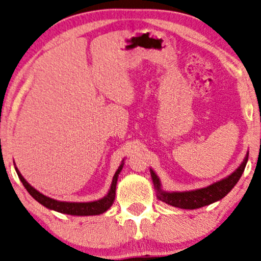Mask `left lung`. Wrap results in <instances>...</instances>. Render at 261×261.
<instances>
[{"label":"left lung","mask_w":261,"mask_h":261,"mask_svg":"<svg viewBox=\"0 0 261 261\" xmlns=\"http://www.w3.org/2000/svg\"><path fill=\"white\" fill-rule=\"evenodd\" d=\"M247 161H248V154H247L243 163L240 165L239 169H237L232 174H230L229 177L225 178V179L219 180V182L214 183L212 186L207 188H203V189L186 191V193H165V191L160 189V182L159 178L156 177V174H155L151 170L150 174L154 186L158 190V197H159L161 201H164V202L169 203L173 207H178V208L195 210L223 199V197L236 186V183L239 182L243 171H245Z\"/></svg>","instance_id":"1"}]
</instances>
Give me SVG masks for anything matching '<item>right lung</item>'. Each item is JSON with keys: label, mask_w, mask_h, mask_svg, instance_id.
Masks as SVG:
<instances>
[{"label": "right lung", "mask_w": 261, "mask_h": 261, "mask_svg": "<svg viewBox=\"0 0 261 261\" xmlns=\"http://www.w3.org/2000/svg\"><path fill=\"white\" fill-rule=\"evenodd\" d=\"M121 169H123V164L120 165L119 169H118L117 172H115L113 180H112L111 189L108 191L107 196H105L103 199L92 201V202H61V201L53 200L50 197L44 196L43 194L39 193L32 188L30 184L24 179V177L21 176V173L19 172L18 169H15L16 173H18L19 178H20L22 186L26 188V190L29 191V194L36 201H38L39 203L43 204L47 208L58 211L60 213H66V214H72V216H96V214H101L110 208V207L113 204L114 197H115V187H117V180H118V174L120 173Z\"/></svg>", "instance_id": "right-lung-1"}]
</instances>
